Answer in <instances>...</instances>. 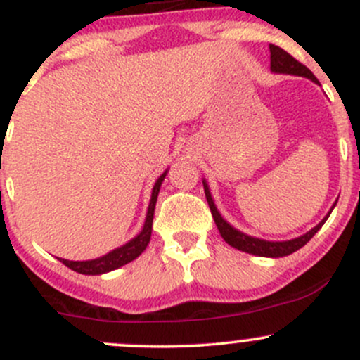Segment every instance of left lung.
Instances as JSON below:
<instances>
[{
	"mask_svg": "<svg viewBox=\"0 0 360 360\" xmlns=\"http://www.w3.org/2000/svg\"><path fill=\"white\" fill-rule=\"evenodd\" d=\"M269 51H271V71L274 74H291V76H301V77H308L311 79L315 84H320L313 72L309 71L307 65H303L301 62H298L292 56H289L286 51L278 47V45H269ZM203 188H205V194H206V201H208L210 210H212L213 214V220L217 223L218 230H220V235L223 237L229 245H232L233 249H238L242 252H247V254L252 255H259V257H272V259H278V257H284V255L292 254L304 243L309 242V238L315 235L318 230L323 226V223L326 221V218L330 217L332 210L335 208L337 201L333 203L330 212L326 213V217L318 223L316 226H313L311 230H308L307 233H303L301 237L291 238V240H264V238H257V237H252V235H247L237 230L235 226L230 225L225 218L221 217L220 212H218L217 205H214L212 193H210V186L206 181L203 179Z\"/></svg>",
	"mask_w": 360,
	"mask_h": 360,
	"instance_id": "left-lung-1",
	"label": "left lung"
}]
</instances>
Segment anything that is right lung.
Returning <instances> with one entry per match:
<instances>
[{"mask_svg": "<svg viewBox=\"0 0 360 360\" xmlns=\"http://www.w3.org/2000/svg\"><path fill=\"white\" fill-rule=\"evenodd\" d=\"M167 171H164L162 174L159 176V179L155 181L154 188H152V194H150V203H148L147 208V217L146 221H143L142 230H140L139 235H135L131 240H128L127 243H123L122 247H117L108 254L101 255L98 259H91V260H68V259H59L64 266H68L69 269L79 272V274H86V276H100L105 274V272L115 271L118 267L125 266V264L131 262L142 254L143 250L147 249L148 242H150V235H152V220H154V210H155V203H157V196H159L160 186H162L164 177H166Z\"/></svg>", "mask_w": 360, "mask_h": 360, "instance_id": "right-lung-1", "label": "right lung"}]
</instances>
